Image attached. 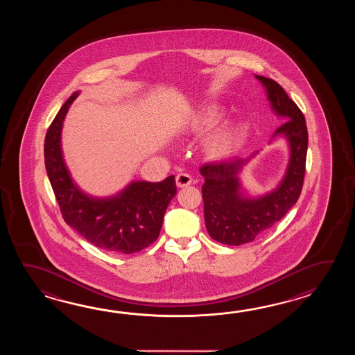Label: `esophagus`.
<instances>
[{
  "mask_svg": "<svg viewBox=\"0 0 355 355\" xmlns=\"http://www.w3.org/2000/svg\"><path fill=\"white\" fill-rule=\"evenodd\" d=\"M193 182V178L187 173H181V174L176 175V185L179 188H184V187H188Z\"/></svg>",
  "mask_w": 355,
  "mask_h": 355,
  "instance_id": "34e87169",
  "label": "esophagus"
}]
</instances>
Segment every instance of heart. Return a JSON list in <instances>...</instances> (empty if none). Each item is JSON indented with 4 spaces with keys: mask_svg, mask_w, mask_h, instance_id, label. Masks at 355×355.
<instances>
[{
    "mask_svg": "<svg viewBox=\"0 0 355 355\" xmlns=\"http://www.w3.org/2000/svg\"><path fill=\"white\" fill-rule=\"evenodd\" d=\"M220 119L218 110H211L202 114L198 121V129L200 132L213 128ZM241 137L240 129L234 125H223L217 129L205 142V151L211 159H222L226 157L234 151V147L239 144Z\"/></svg>",
    "mask_w": 355,
    "mask_h": 355,
    "instance_id": "1",
    "label": "heart"
}]
</instances>
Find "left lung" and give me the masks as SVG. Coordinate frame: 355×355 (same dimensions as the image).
I'll list each match as a JSON object with an SVG mask.
<instances>
[{
  "mask_svg": "<svg viewBox=\"0 0 355 355\" xmlns=\"http://www.w3.org/2000/svg\"><path fill=\"white\" fill-rule=\"evenodd\" d=\"M257 78L264 85L272 110L283 118L284 123L274 136L287 138L291 157L279 187L257 199L242 196L240 190L239 174L249 159H226L200 167L205 180L202 196L207 231L213 240L232 246L254 241L279 222L301 196L306 173L309 133L304 115L279 83L263 76Z\"/></svg>",
  "mask_w": 355,
  "mask_h": 355,
  "instance_id": "8db88e82",
  "label": "left lung"
}]
</instances>
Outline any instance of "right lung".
Returning a JSON list of instances; mask_svg holds the SVG:
<instances>
[{
  "mask_svg": "<svg viewBox=\"0 0 355 355\" xmlns=\"http://www.w3.org/2000/svg\"><path fill=\"white\" fill-rule=\"evenodd\" d=\"M73 92L46 132L44 161L64 222L96 248L115 254H135L159 239L167 205L176 194L175 176L159 182L136 181L116 196L95 199L77 188L60 151V130Z\"/></svg>",
  "mask_w": 355,
  "mask_h": 355,
  "instance_id": "obj_1",
  "label": "right lung"
}]
</instances>
